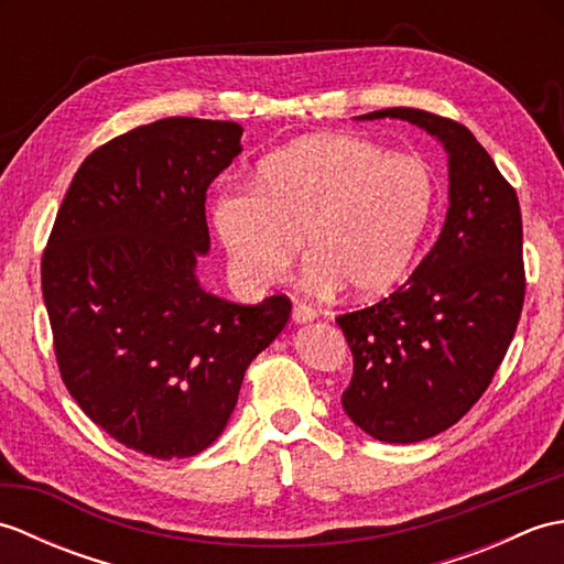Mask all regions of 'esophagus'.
<instances>
[{
	"label": "esophagus",
	"mask_w": 564,
	"mask_h": 564,
	"mask_svg": "<svg viewBox=\"0 0 564 564\" xmlns=\"http://www.w3.org/2000/svg\"><path fill=\"white\" fill-rule=\"evenodd\" d=\"M317 317L315 307L307 305V303H295L293 307V322L295 325H307V322H313Z\"/></svg>",
	"instance_id": "34e87169"
}]
</instances>
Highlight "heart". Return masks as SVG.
<instances>
[{"instance_id": "1", "label": "heart", "mask_w": 564, "mask_h": 564, "mask_svg": "<svg viewBox=\"0 0 564 564\" xmlns=\"http://www.w3.org/2000/svg\"><path fill=\"white\" fill-rule=\"evenodd\" d=\"M434 176L412 154L356 135H310L267 154L251 186H225L210 220L235 271L269 285L301 251L305 283L380 297L410 271L434 215Z\"/></svg>"}]
</instances>
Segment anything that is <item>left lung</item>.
I'll use <instances>...</instances> for the list:
<instances>
[{"label":"left lung","instance_id":"1","mask_svg":"<svg viewBox=\"0 0 564 564\" xmlns=\"http://www.w3.org/2000/svg\"><path fill=\"white\" fill-rule=\"evenodd\" d=\"M448 152V215L410 281L337 317L354 354L344 412L386 443L441 434L473 410L505 361L525 295L523 225L513 186L463 123L422 109H382Z\"/></svg>","mask_w":564,"mask_h":564}]
</instances>
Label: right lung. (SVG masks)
<instances>
[{"mask_svg": "<svg viewBox=\"0 0 564 564\" xmlns=\"http://www.w3.org/2000/svg\"><path fill=\"white\" fill-rule=\"evenodd\" d=\"M242 126L162 118L82 162L41 261L59 376L82 412L150 458L206 451L249 364L291 319L271 295L237 305L196 279L210 247L206 191Z\"/></svg>", "mask_w": 564, "mask_h": 564, "instance_id": "add662e5", "label": "right lung"}]
</instances>
